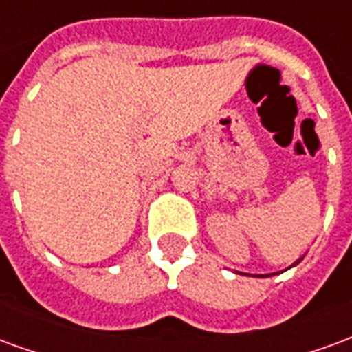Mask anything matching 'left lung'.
Returning a JSON list of instances; mask_svg holds the SVG:
<instances>
[{
	"label": "left lung",
	"mask_w": 352,
	"mask_h": 352,
	"mask_svg": "<svg viewBox=\"0 0 352 352\" xmlns=\"http://www.w3.org/2000/svg\"><path fill=\"white\" fill-rule=\"evenodd\" d=\"M298 261H300V260H298ZM298 261H296V263H298ZM296 263H292L290 267H294V265H296ZM258 276H269V275H258Z\"/></svg>",
	"instance_id": "left-lung-1"
}]
</instances>
